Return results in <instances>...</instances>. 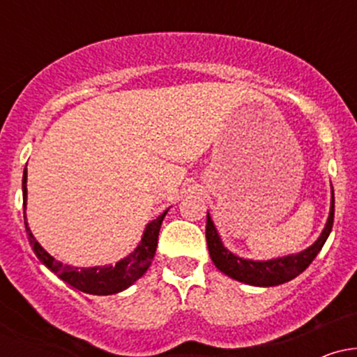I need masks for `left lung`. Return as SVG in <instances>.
<instances>
[{
    "mask_svg": "<svg viewBox=\"0 0 357 357\" xmlns=\"http://www.w3.org/2000/svg\"><path fill=\"white\" fill-rule=\"evenodd\" d=\"M334 223V191L331 198V211L327 218L326 227L317 240L305 248L304 252L296 253V255H287L272 258V260H247V258L236 257L230 250L225 248L218 231H216L215 223H213L210 213H206V243L210 250V257L215 267L223 272L225 275L235 278V280L243 282V284L255 287H273L285 284L297 275H301L304 270L312 264V260L321 252L327 236L333 230Z\"/></svg>",
    "mask_w": 357,
    "mask_h": 357,
    "instance_id": "obj_1",
    "label": "left lung"
}]
</instances>
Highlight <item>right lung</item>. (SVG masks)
Returning a JSON list of instances; mask_svg holds the SVG:
<instances>
[{
  "label": "right lung",
  "instance_id": "obj_1",
  "mask_svg": "<svg viewBox=\"0 0 357 357\" xmlns=\"http://www.w3.org/2000/svg\"><path fill=\"white\" fill-rule=\"evenodd\" d=\"M23 210H26V169L23 173ZM166 213L167 210L161 216L151 221V223H147L146 230L142 233L141 243L134 248L132 253H129L126 258L119 260L116 265L89 268L70 267V265H63L61 261L55 260L36 241L33 233H31L30 227L26 223V213L24 211L23 218L31 248H33L35 255L38 257V260L42 261L45 267L50 268L55 275H59L61 280L67 282L68 285L80 290V292L92 294V296H112V294L126 290L127 287L132 285L134 282L139 280L147 272V268H149L151 261H153L155 255L159 230H161V225Z\"/></svg>",
  "mask_w": 357,
  "mask_h": 357
}]
</instances>
